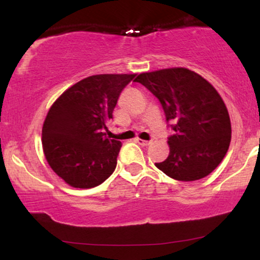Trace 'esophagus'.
<instances>
[{"mask_svg":"<svg viewBox=\"0 0 260 260\" xmlns=\"http://www.w3.org/2000/svg\"><path fill=\"white\" fill-rule=\"evenodd\" d=\"M136 143H138L139 145H143V147H147V145L151 144V140H144V139L137 138V139H136Z\"/></svg>","mask_w":260,"mask_h":260,"instance_id":"obj_1","label":"esophagus"}]
</instances>
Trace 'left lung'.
Instances as JSON below:
<instances>
[{"label": "left lung", "instance_id": "8db88e82", "mask_svg": "<svg viewBox=\"0 0 260 260\" xmlns=\"http://www.w3.org/2000/svg\"><path fill=\"white\" fill-rule=\"evenodd\" d=\"M134 82L157 98L174 131L170 154L155 166L177 181L201 180L215 170L228 153L231 122L225 103L208 80L187 68L142 73Z\"/></svg>", "mask_w": 260, "mask_h": 260}]
</instances>
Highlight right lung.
I'll return each instance as SVG.
<instances>
[{
    "label": "right lung",
    "mask_w": 260,
    "mask_h": 260,
    "mask_svg": "<svg viewBox=\"0 0 260 260\" xmlns=\"http://www.w3.org/2000/svg\"><path fill=\"white\" fill-rule=\"evenodd\" d=\"M136 74H98L67 89L53 103L43 126L47 162L66 183L92 188L117 165L120 140L106 137V123L121 91Z\"/></svg>",
    "instance_id": "obj_1"
}]
</instances>
